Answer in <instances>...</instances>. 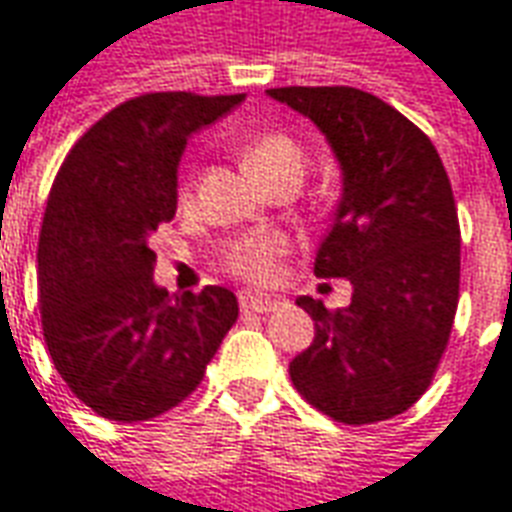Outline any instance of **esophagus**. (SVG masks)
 Instances as JSON below:
<instances>
[{"instance_id": "34e87169", "label": "esophagus", "mask_w": 512, "mask_h": 512, "mask_svg": "<svg viewBox=\"0 0 512 512\" xmlns=\"http://www.w3.org/2000/svg\"><path fill=\"white\" fill-rule=\"evenodd\" d=\"M238 304L244 312H271L277 310L279 301L271 299V296H263V293H252V290H244L238 296Z\"/></svg>"}]
</instances>
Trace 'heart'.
I'll use <instances>...</instances> for the list:
<instances>
[{
  "mask_svg": "<svg viewBox=\"0 0 512 512\" xmlns=\"http://www.w3.org/2000/svg\"><path fill=\"white\" fill-rule=\"evenodd\" d=\"M246 169L263 183H274L285 172H304V150L285 131H266L244 147ZM194 175L186 172L180 180V202L191 200ZM285 238L277 233H252L238 238L224 252V271L246 282H268L277 271V260L285 255Z\"/></svg>",
  "mask_w": 512,
  "mask_h": 512,
  "instance_id": "obj_1",
  "label": "heart"
}]
</instances>
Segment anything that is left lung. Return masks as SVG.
<instances>
[{
    "instance_id": "left-lung-1",
    "label": "left lung",
    "mask_w": 512,
    "mask_h": 512,
    "mask_svg": "<svg viewBox=\"0 0 512 512\" xmlns=\"http://www.w3.org/2000/svg\"><path fill=\"white\" fill-rule=\"evenodd\" d=\"M321 128L343 167V197L315 277L354 285L326 310L301 296L315 340L290 362L299 395L345 425L403 414L425 395L461 288V224L447 169L425 131L356 87L268 90Z\"/></svg>"
}]
</instances>
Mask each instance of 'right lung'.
<instances>
[{
    "label": "right lung",
    "mask_w": 512,
    "mask_h": 512,
    "mask_svg": "<svg viewBox=\"0 0 512 512\" xmlns=\"http://www.w3.org/2000/svg\"><path fill=\"white\" fill-rule=\"evenodd\" d=\"M244 95L147 93L106 112L51 183L38 244L43 340L95 414L145 422L183 403L238 318L233 290L169 296L150 235L178 208V161L197 128Z\"/></svg>",
    "instance_id": "obj_1"
}]
</instances>
